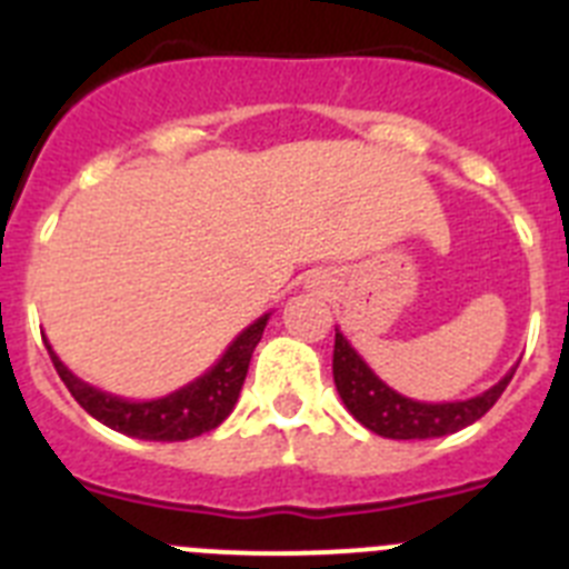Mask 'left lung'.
<instances>
[{
	"instance_id": "8db88e82",
	"label": "left lung",
	"mask_w": 569,
	"mask_h": 569,
	"mask_svg": "<svg viewBox=\"0 0 569 569\" xmlns=\"http://www.w3.org/2000/svg\"><path fill=\"white\" fill-rule=\"evenodd\" d=\"M516 367L510 373L485 390L481 396H472L465 401H441V405H427L396 393L379 376L365 365L353 345L336 330L333 345V381L345 407L353 413L359 425L373 430L385 439H439L465 430L467 425L479 421L490 410L505 387L510 385Z\"/></svg>"
}]
</instances>
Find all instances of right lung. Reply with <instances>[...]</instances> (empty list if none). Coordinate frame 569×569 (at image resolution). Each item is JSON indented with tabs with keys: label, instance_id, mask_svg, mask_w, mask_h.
Segmentation results:
<instances>
[{
	"label": "right lung",
	"instance_id": "add662e5",
	"mask_svg": "<svg viewBox=\"0 0 569 569\" xmlns=\"http://www.w3.org/2000/svg\"><path fill=\"white\" fill-rule=\"evenodd\" d=\"M268 319L270 313H264L250 328L241 330L208 373L184 385L176 393L150 401L119 399V396L84 385L59 361L48 339H44V347H48L50 361L57 367L59 379L64 381L70 396L110 430L144 441H188L219 427L230 416L241 393V385H244V376H248L250 356H253L256 345L264 333Z\"/></svg>",
	"mask_w": 569,
	"mask_h": 569
}]
</instances>
